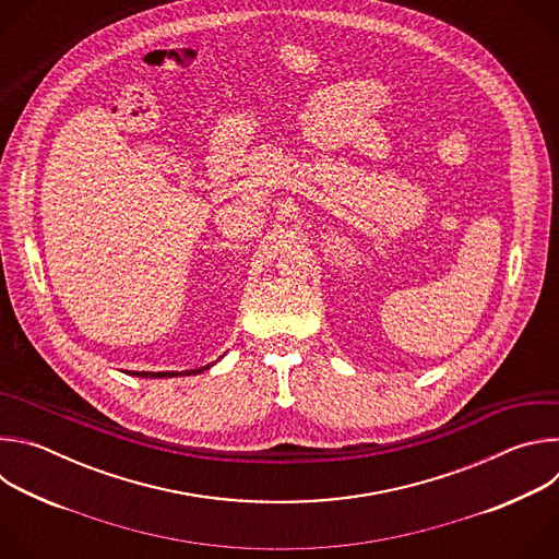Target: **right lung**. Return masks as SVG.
<instances>
[{
    "label": "right lung",
    "mask_w": 559,
    "mask_h": 559,
    "mask_svg": "<svg viewBox=\"0 0 559 559\" xmlns=\"http://www.w3.org/2000/svg\"><path fill=\"white\" fill-rule=\"evenodd\" d=\"M210 369L207 367H199V369H188V371H132L130 376H139V378H175V376H192V373H201Z\"/></svg>",
    "instance_id": "obj_1"
}]
</instances>
